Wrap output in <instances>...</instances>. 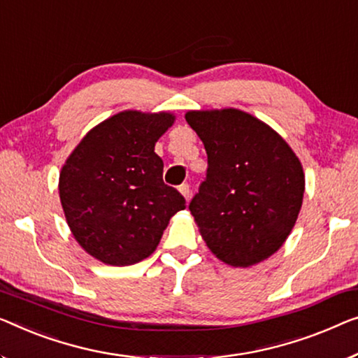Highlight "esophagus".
Masks as SVG:
<instances>
[{
    "instance_id": "34e87169",
    "label": "esophagus",
    "mask_w": 358,
    "mask_h": 358,
    "mask_svg": "<svg viewBox=\"0 0 358 358\" xmlns=\"http://www.w3.org/2000/svg\"><path fill=\"white\" fill-rule=\"evenodd\" d=\"M178 191H180L181 196H183L186 201H189V197H191V189H189V185H186V183L180 185V186H178Z\"/></svg>"
}]
</instances>
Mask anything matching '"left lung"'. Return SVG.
<instances>
[{
  "mask_svg": "<svg viewBox=\"0 0 358 358\" xmlns=\"http://www.w3.org/2000/svg\"><path fill=\"white\" fill-rule=\"evenodd\" d=\"M185 119L209 164L189 204L202 239L227 265L264 262L285 244L301 212V161L273 128L244 110H188Z\"/></svg>",
  "mask_w": 358,
  "mask_h": 358,
  "instance_id": "1",
  "label": "left lung"
}]
</instances>
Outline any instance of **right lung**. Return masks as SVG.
Here are the masks:
<instances>
[{
  "mask_svg": "<svg viewBox=\"0 0 358 358\" xmlns=\"http://www.w3.org/2000/svg\"><path fill=\"white\" fill-rule=\"evenodd\" d=\"M172 112L122 110L93 127L64 162L59 197L83 250L106 265L141 262L159 246L185 197L162 180L154 146Z\"/></svg>",
  "mask_w": 358,
  "mask_h": 358,
  "instance_id": "right-lung-1",
  "label": "right lung"
}]
</instances>
